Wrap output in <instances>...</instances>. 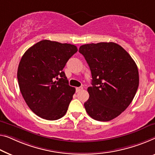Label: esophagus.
I'll use <instances>...</instances> for the list:
<instances>
[{
    "instance_id": "1",
    "label": "esophagus",
    "mask_w": 155,
    "mask_h": 155,
    "mask_svg": "<svg viewBox=\"0 0 155 155\" xmlns=\"http://www.w3.org/2000/svg\"><path fill=\"white\" fill-rule=\"evenodd\" d=\"M82 89H83V87H77V88H76V91H77V92H78L80 91H81Z\"/></svg>"
}]
</instances>
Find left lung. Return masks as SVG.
I'll list each match as a JSON object with an SVG mask.
<instances>
[{
  "instance_id": "left-lung-1",
  "label": "left lung",
  "mask_w": 155,
  "mask_h": 155,
  "mask_svg": "<svg viewBox=\"0 0 155 155\" xmlns=\"http://www.w3.org/2000/svg\"><path fill=\"white\" fill-rule=\"evenodd\" d=\"M78 51L84 55L92 74L89 99L84 103L92 118L109 121L129 107L137 93L139 76L134 61L114 42L87 44Z\"/></svg>"
}]
</instances>
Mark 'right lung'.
Returning <instances> with one entry per match:
<instances>
[{
    "mask_svg": "<svg viewBox=\"0 0 155 155\" xmlns=\"http://www.w3.org/2000/svg\"><path fill=\"white\" fill-rule=\"evenodd\" d=\"M77 47L47 40L28 49L18 67L17 78L25 101L34 114L48 120L63 117L75 92L63 68Z\"/></svg>",
    "mask_w": 155,
    "mask_h": 155,
    "instance_id": "1",
    "label": "right lung"
}]
</instances>
